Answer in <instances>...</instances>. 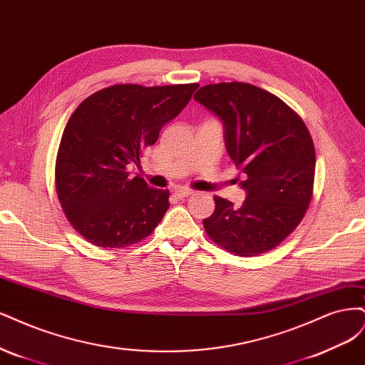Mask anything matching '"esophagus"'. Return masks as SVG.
Wrapping results in <instances>:
<instances>
[{
	"instance_id": "34e87169",
	"label": "esophagus",
	"mask_w": 365,
	"mask_h": 365,
	"mask_svg": "<svg viewBox=\"0 0 365 365\" xmlns=\"http://www.w3.org/2000/svg\"><path fill=\"white\" fill-rule=\"evenodd\" d=\"M192 192H194V191H191V190H185V187H182V190L174 191L175 197H179V198H186V197H190Z\"/></svg>"
}]
</instances>
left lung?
<instances>
[{"label": "left lung", "instance_id": "left-lung-1", "mask_svg": "<svg viewBox=\"0 0 365 365\" xmlns=\"http://www.w3.org/2000/svg\"><path fill=\"white\" fill-rule=\"evenodd\" d=\"M225 125L230 159L245 174L247 198L237 207L214 197L203 220L209 238L238 256L274 249L299 226L312 198L315 150L300 116L280 98L250 83H218L194 96Z\"/></svg>", "mask_w": 365, "mask_h": 365}]
</instances>
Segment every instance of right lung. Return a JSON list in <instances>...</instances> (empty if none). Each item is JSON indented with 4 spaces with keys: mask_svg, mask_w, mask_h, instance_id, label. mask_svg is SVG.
<instances>
[{
    "mask_svg": "<svg viewBox=\"0 0 365 365\" xmlns=\"http://www.w3.org/2000/svg\"><path fill=\"white\" fill-rule=\"evenodd\" d=\"M197 83L115 85L92 93L69 118L56 160V191L73 227L103 249L136 244L170 207V191L130 168L160 128L190 103Z\"/></svg>",
    "mask_w": 365,
    "mask_h": 365,
    "instance_id": "add662e5",
    "label": "right lung"
}]
</instances>
